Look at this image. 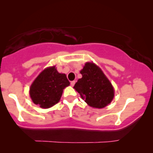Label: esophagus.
I'll use <instances>...</instances> for the list:
<instances>
[{
    "mask_svg": "<svg viewBox=\"0 0 153 153\" xmlns=\"http://www.w3.org/2000/svg\"><path fill=\"white\" fill-rule=\"evenodd\" d=\"M75 83H76V81H71V85H72V86H74V84H75Z\"/></svg>",
    "mask_w": 153,
    "mask_h": 153,
    "instance_id": "esophagus-1",
    "label": "esophagus"
}]
</instances>
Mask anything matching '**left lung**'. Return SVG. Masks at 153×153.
I'll return each instance as SVG.
<instances>
[{"label": "left lung", "instance_id": "1", "mask_svg": "<svg viewBox=\"0 0 153 153\" xmlns=\"http://www.w3.org/2000/svg\"><path fill=\"white\" fill-rule=\"evenodd\" d=\"M82 78L74 88L81 98L94 108H102L111 103L114 97V87L101 69L93 62H88L81 70Z\"/></svg>", "mask_w": 153, "mask_h": 153}]
</instances>
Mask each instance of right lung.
Segmentation results:
<instances>
[{"label": "right lung", "instance_id": "add662e5", "mask_svg": "<svg viewBox=\"0 0 153 153\" xmlns=\"http://www.w3.org/2000/svg\"><path fill=\"white\" fill-rule=\"evenodd\" d=\"M70 85L65 74L59 73L56 67L44 70L30 88V96L33 103L43 108L51 107L60 101L63 89Z\"/></svg>", "mask_w": 153, "mask_h": 153}]
</instances>
